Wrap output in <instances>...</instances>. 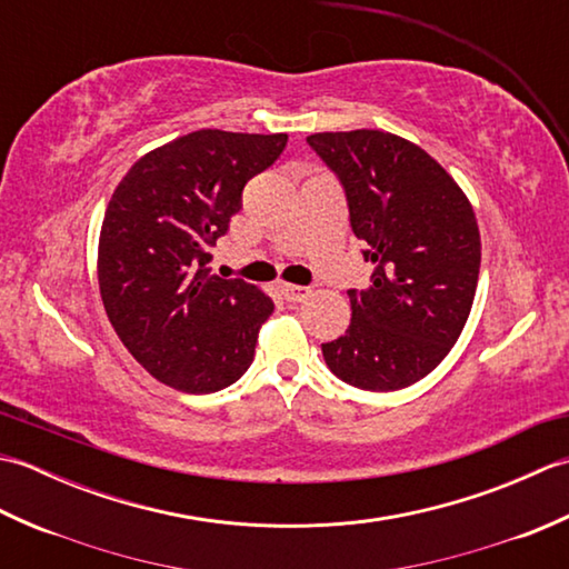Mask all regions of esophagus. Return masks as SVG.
<instances>
[{
    "mask_svg": "<svg viewBox=\"0 0 569 569\" xmlns=\"http://www.w3.org/2000/svg\"><path fill=\"white\" fill-rule=\"evenodd\" d=\"M281 296L288 300V303H300V300H306L310 296V288L306 286H296V283H281Z\"/></svg>",
    "mask_w": 569,
    "mask_h": 569,
    "instance_id": "1",
    "label": "esophagus"
}]
</instances>
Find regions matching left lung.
Returning <instances> with one entry per match:
<instances>
[{
  "label": "left lung",
  "instance_id": "8db88e82",
  "mask_svg": "<svg viewBox=\"0 0 569 569\" xmlns=\"http://www.w3.org/2000/svg\"><path fill=\"white\" fill-rule=\"evenodd\" d=\"M308 147L340 180L349 224L373 263L352 288V322L322 345L337 379L398 391L440 365L469 318L481 241L465 192L416 143L389 131H325Z\"/></svg>",
  "mask_w": 569,
  "mask_h": 569
}]
</instances>
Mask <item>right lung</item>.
<instances>
[{
	"label": "right lung",
	"instance_id": "1",
	"mask_svg": "<svg viewBox=\"0 0 569 569\" xmlns=\"http://www.w3.org/2000/svg\"><path fill=\"white\" fill-rule=\"evenodd\" d=\"M286 134L200 129L143 156L107 204L98 276L114 332L151 377L214 393L253 361L269 296L210 273V247L241 210L249 178L278 161Z\"/></svg>",
	"mask_w": 569,
	"mask_h": 569
}]
</instances>
